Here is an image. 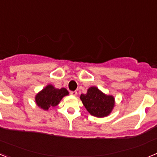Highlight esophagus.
Masks as SVG:
<instances>
[{
  "label": "esophagus",
  "mask_w": 157,
  "mask_h": 157,
  "mask_svg": "<svg viewBox=\"0 0 157 157\" xmlns=\"http://www.w3.org/2000/svg\"><path fill=\"white\" fill-rule=\"evenodd\" d=\"M71 94L72 96H77L78 93L77 91H71Z\"/></svg>",
  "instance_id": "esophagus-1"
}]
</instances>
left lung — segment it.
Listing matches in <instances>:
<instances>
[{
  "instance_id": "1",
  "label": "left lung",
  "mask_w": 157,
  "mask_h": 157,
  "mask_svg": "<svg viewBox=\"0 0 157 157\" xmlns=\"http://www.w3.org/2000/svg\"><path fill=\"white\" fill-rule=\"evenodd\" d=\"M80 99L89 113L98 118L110 115L114 109L115 98L104 94L97 86H91L86 94H81Z\"/></svg>"
}]
</instances>
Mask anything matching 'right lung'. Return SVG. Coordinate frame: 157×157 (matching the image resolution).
<instances>
[{
	"mask_svg": "<svg viewBox=\"0 0 157 157\" xmlns=\"http://www.w3.org/2000/svg\"><path fill=\"white\" fill-rule=\"evenodd\" d=\"M69 94L65 88L57 89L52 84H48L35 96V103L40 109L48 111L51 107L59 105L62 98Z\"/></svg>",
	"mask_w": 157,
	"mask_h": 157,
	"instance_id": "1",
	"label": "right lung"
}]
</instances>
